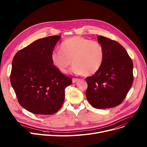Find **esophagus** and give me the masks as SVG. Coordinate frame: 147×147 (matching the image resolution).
<instances>
[{"label":"esophagus","mask_w":147,"mask_h":147,"mask_svg":"<svg viewBox=\"0 0 147 147\" xmlns=\"http://www.w3.org/2000/svg\"><path fill=\"white\" fill-rule=\"evenodd\" d=\"M79 80H80V79H76V78H73V83H76V82H77L79 81Z\"/></svg>","instance_id":"1"}]
</instances>
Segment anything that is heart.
<instances>
[{
	"label": "heart",
	"mask_w": 147,
	"mask_h": 147,
	"mask_svg": "<svg viewBox=\"0 0 147 147\" xmlns=\"http://www.w3.org/2000/svg\"><path fill=\"white\" fill-rule=\"evenodd\" d=\"M59 50L53 52L51 59L52 64L63 74L67 73L71 61L75 73L92 76L101 68L104 60L102 45L81 36L67 38L61 43Z\"/></svg>",
	"instance_id": "obj_1"
}]
</instances>
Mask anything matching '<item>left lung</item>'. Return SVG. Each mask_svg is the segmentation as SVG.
<instances>
[{
  "label": "left lung",
  "mask_w": 147,
  "mask_h": 147,
  "mask_svg": "<svg viewBox=\"0 0 147 147\" xmlns=\"http://www.w3.org/2000/svg\"><path fill=\"white\" fill-rule=\"evenodd\" d=\"M98 42L104 49L103 64L98 71L86 78V96L95 109L116 107L124 100L134 81L133 62L119 43L102 36Z\"/></svg>",
  "instance_id": "obj_1"
}]
</instances>
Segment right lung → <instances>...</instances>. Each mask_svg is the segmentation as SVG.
Here are the masks:
<instances>
[{
  "label": "right lung",
  "mask_w": 147,
  "mask_h": 147,
  "mask_svg": "<svg viewBox=\"0 0 147 147\" xmlns=\"http://www.w3.org/2000/svg\"><path fill=\"white\" fill-rule=\"evenodd\" d=\"M61 36L40 38L15 54L10 76L19 104L29 112L51 115L64 101L65 89L72 83L69 77L54 66L51 56Z\"/></svg>",
  "instance_id": "add662e5"
}]
</instances>
